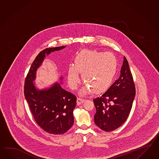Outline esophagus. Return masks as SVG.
Listing matches in <instances>:
<instances>
[{
	"mask_svg": "<svg viewBox=\"0 0 159 159\" xmlns=\"http://www.w3.org/2000/svg\"><path fill=\"white\" fill-rule=\"evenodd\" d=\"M85 101V99L81 98H77V105H81V103H83Z\"/></svg>",
	"mask_w": 159,
	"mask_h": 159,
	"instance_id": "obj_1",
	"label": "esophagus"
}]
</instances>
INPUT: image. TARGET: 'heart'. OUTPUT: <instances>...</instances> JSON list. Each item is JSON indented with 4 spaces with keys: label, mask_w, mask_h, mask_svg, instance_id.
<instances>
[{
    "label": "heart",
    "mask_w": 159,
    "mask_h": 159,
    "mask_svg": "<svg viewBox=\"0 0 159 159\" xmlns=\"http://www.w3.org/2000/svg\"><path fill=\"white\" fill-rule=\"evenodd\" d=\"M117 60L110 52L84 50L76 56L74 66L68 70V81L72 89H76L80 83L79 72L86 84L81 93L92 91L95 94L106 91L116 74Z\"/></svg>",
    "instance_id": "b5f03b06"
}]
</instances>
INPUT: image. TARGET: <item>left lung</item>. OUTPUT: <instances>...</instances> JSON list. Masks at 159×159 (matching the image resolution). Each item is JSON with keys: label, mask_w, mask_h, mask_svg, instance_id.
Returning <instances> with one entry per match:
<instances>
[{"label": "left lung", "mask_w": 159, "mask_h": 159, "mask_svg": "<svg viewBox=\"0 0 159 159\" xmlns=\"http://www.w3.org/2000/svg\"><path fill=\"white\" fill-rule=\"evenodd\" d=\"M136 95V88L128 60L124 56L120 76L101 97L93 99L94 122L99 128L111 132L127 120Z\"/></svg>", "instance_id": "8db88e82"}]
</instances>
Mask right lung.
Instances as JSON below:
<instances>
[{
  "mask_svg": "<svg viewBox=\"0 0 159 159\" xmlns=\"http://www.w3.org/2000/svg\"><path fill=\"white\" fill-rule=\"evenodd\" d=\"M65 47L50 48L41 51L32 63L24 85L25 97L36 123L44 131L53 134H64L72 126L73 110L76 105V97L63 89L58 83L49 89L39 90L33 81L45 54Z\"/></svg>",
  "mask_w": 159,
  "mask_h": 159,
  "instance_id": "right-lung-1",
  "label": "right lung"
}]
</instances>
